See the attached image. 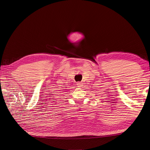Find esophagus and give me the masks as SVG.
<instances>
[{
    "label": "esophagus",
    "instance_id": "1",
    "mask_svg": "<svg viewBox=\"0 0 150 150\" xmlns=\"http://www.w3.org/2000/svg\"><path fill=\"white\" fill-rule=\"evenodd\" d=\"M77 86H78V87L81 88V87H82V83L81 82H77Z\"/></svg>",
    "mask_w": 150,
    "mask_h": 150
}]
</instances>
